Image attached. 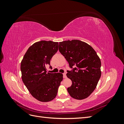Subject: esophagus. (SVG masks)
Wrapping results in <instances>:
<instances>
[{
  "instance_id": "obj_1",
  "label": "esophagus",
  "mask_w": 124,
  "mask_h": 124,
  "mask_svg": "<svg viewBox=\"0 0 124 124\" xmlns=\"http://www.w3.org/2000/svg\"><path fill=\"white\" fill-rule=\"evenodd\" d=\"M63 78H67V76H66V73H63Z\"/></svg>"
}]
</instances>
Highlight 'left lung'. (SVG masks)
Listing matches in <instances>:
<instances>
[{
    "instance_id": "8db88e82",
    "label": "left lung",
    "mask_w": 124,
    "mask_h": 124,
    "mask_svg": "<svg viewBox=\"0 0 124 124\" xmlns=\"http://www.w3.org/2000/svg\"><path fill=\"white\" fill-rule=\"evenodd\" d=\"M59 51L70 68L74 67L66 74L72 83L67 88L69 95L78 100L87 98L96 88L101 75L99 56L91 46L78 40L60 42Z\"/></svg>"
}]
</instances>
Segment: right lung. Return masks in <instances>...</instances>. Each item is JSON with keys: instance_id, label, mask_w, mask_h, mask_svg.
<instances>
[{"instance_id": "obj_1", "label": "right lung", "mask_w": 124, "mask_h": 124, "mask_svg": "<svg viewBox=\"0 0 124 124\" xmlns=\"http://www.w3.org/2000/svg\"><path fill=\"white\" fill-rule=\"evenodd\" d=\"M58 48L57 42H37L28 48L21 63L22 81L31 95L41 102L55 98L63 79L62 73L47 72L46 68Z\"/></svg>"}]
</instances>
